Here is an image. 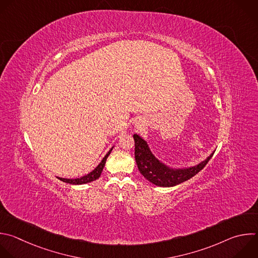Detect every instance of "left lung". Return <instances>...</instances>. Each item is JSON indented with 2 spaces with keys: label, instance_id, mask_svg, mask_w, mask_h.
Wrapping results in <instances>:
<instances>
[{
  "label": "left lung",
  "instance_id": "left-lung-1",
  "mask_svg": "<svg viewBox=\"0 0 258 258\" xmlns=\"http://www.w3.org/2000/svg\"><path fill=\"white\" fill-rule=\"evenodd\" d=\"M135 158L140 173L151 183L161 187H172L180 184L196 174L207 165L215 152L201 163L183 168H173L161 162L152 153L148 143L141 136L135 134Z\"/></svg>",
  "mask_w": 258,
  "mask_h": 258
}]
</instances>
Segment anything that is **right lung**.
Listing matches in <instances>:
<instances>
[{"mask_svg":"<svg viewBox=\"0 0 258 258\" xmlns=\"http://www.w3.org/2000/svg\"><path fill=\"white\" fill-rule=\"evenodd\" d=\"M113 147L107 152V154L103 157V159L101 160V162L94 168V170H92L90 173L86 174L80 178H75V179H69V178H61V177H57L59 180H61L62 182H66V183H70V184H76V185H79V184H85V183H89V182H92L96 179H98L101 175V172L102 170L104 168V165L106 163V160L108 158V156L110 155L111 151H112Z\"/></svg>","mask_w":258,"mask_h":258,"instance_id":"1","label":"right lung"}]
</instances>
